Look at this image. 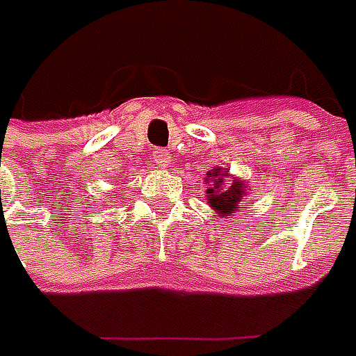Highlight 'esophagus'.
Masks as SVG:
<instances>
[{
  "label": "esophagus",
  "mask_w": 356,
  "mask_h": 356,
  "mask_svg": "<svg viewBox=\"0 0 356 356\" xmlns=\"http://www.w3.org/2000/svg\"><path fill=\"white\" fill-rule=\"evenodd\" d=\"M152 158H154V162L160 164V166H168V162H170V154H168V150H164V148H154L152 150Z\"/></svg>",
  "instance_id": "esophagus-1"
}]
</instances>
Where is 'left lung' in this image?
I'll return each instance as SVG.
<instances>
[{
  "label": "left lung",
  "instance_id": "8db88e82",
  "mask_svg": "<svg viewBox=\"0 0 356 356\" xmlns=\"http://www.w3.org/2000/svg\"><path fill=\"white\" fill-rule=\"evenodd\" d=\"M213 176H216L213 186L208 190V198H210L212 208L218 213H222V216L234 213L241 196L245 194V188L239 182H232V186H224V178H226L227 174H218V170H216Z\"/></svg>",
  "mask_w": 356,
  "mask_h": 356
}]
</instances>
